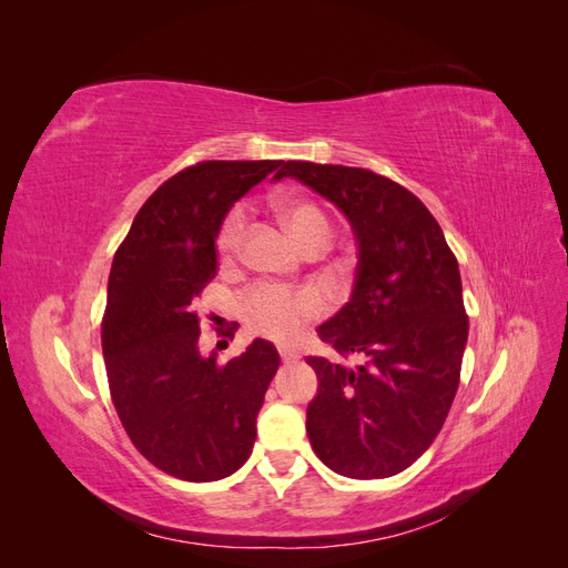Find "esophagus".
I'll return each mask as SVG.
<instances>
[{
    "instance_id": "1",
    "label": "esophagus",
    "mask_w": 568,
    "mask_h": 568,
    "mask_svg": "<svg viewBox=\"0 0 568 568\" xmlns=\"http://www.w3.org/2000/svg\"><path fill=\"white\" fill-rule=\"evenodd\" d=\"M280 357H282V363H296V359H298V353L294 351V348H286V346H282L280 348Z\"/></svg>"
}]
</instances>
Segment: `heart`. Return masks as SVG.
Here are the masks:
<instances>
[{"label":"heart","instance_id":"obj_1","mask_svg":"<svg viewBox=\"0 0 568 568\" xmlns=\"http://www.w3.org/2000/svg\"><path fill=\"white\" fill-rule=\"evenodd\" d=\"M277 213L296 242L307 251L313 246H329L334 227L329 215L315 201L307 199H282L277 201ZM246 234V215L244 211L232 209L222 217L215 234V251L220 263H232L242 253ZM244 322L248 329L272 341H294L307 324L324 315L326 301L313 286L288 288L270 282H257L248 286L242 301Z\"/></svg>","mask_w":568,"mask_h":568}]
</instances>
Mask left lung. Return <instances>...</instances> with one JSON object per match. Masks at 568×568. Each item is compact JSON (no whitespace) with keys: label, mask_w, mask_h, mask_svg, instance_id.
Wrapping results in <instances>:
<instances>
[{"label":"left lung","mask_w":568,"mask_h":568,"mask_svg":"<svg viewBox=\"0 0 568 568\" xmlns=\"http://www.w3.org/2000/svg\"><path fill=\"white\" fill-rule=\"evenodd\" d=\"M286 175L334 201L359 246L351 301L317 329L359 365L307 357V438L341 476H395L434 443L459 386L469 317L457 257L426 205L374 170L286 161L274 178Z\"/></svg>","instance_id":"obj_1"}]
</instances>
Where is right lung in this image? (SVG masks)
<instances>
[{
  "label": "right lung",
  "instance_id": "right-lung-1",
  "mask_svg": "<svg viewBox=\"0 0 568 568\" xmlns=\"http://www.w3.org/2000/svg\"><path fill=\"white\" fill-rule=\"evenodd\" d=\"M282 161H199L165 180L113 255L101 348L120 424L153 467L205 484L234 474L280 367L270 341L220 365L199 353L194 311L217 274L230 205Z\"/></svg>",
  "mask_w": 568,
  "mask_h": 568
}]
</instances>
